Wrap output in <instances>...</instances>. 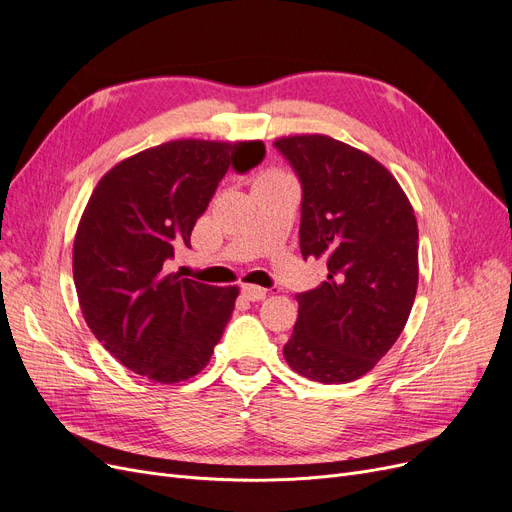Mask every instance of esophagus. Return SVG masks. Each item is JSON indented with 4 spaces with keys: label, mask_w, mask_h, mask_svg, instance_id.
Wrapping results in <instances>:
<instances>
[{
    "label": "esophagus",
    "mask_w": 512,
    "mask_h": 512,
    "mask_svg": "<svg viewBox=\"0 0 512 512\" xmlns=\"http://www.w3.org/2000/svg\"><path fill=\"white\" fill-rule=\"evenodd\" d=\"M266 289H263V287H257V285H244L242 287V295L246 297V299H249V301H259V299H263V297H266Z\"/></svg>",
    "instance_id": "34e87169"
}]
</instances>
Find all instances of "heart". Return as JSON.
<instances>
[{"instance_id":"heart-1","label":"heart","mask_w":512,"mask_h":512,"mask_svg":"<svg viewBox=\"0 0 512 512\" xmlns=\"http://www.w3.org/2000/svg\"><path fill=\"white\" fill-rule=\"evenodd\" d=\"M274 175H285V173H280V170H270V173H266L263 177H274Z\"/></svg>"}]
</instances>
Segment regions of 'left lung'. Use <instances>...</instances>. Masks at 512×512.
Masks as SVG:
<instances>
[{
    "instance_id": "8db88e82",
    "label": "left lung",
    "mask_w": 512,
    "mask_h": 512,
    "mask_svg": "<svg viewBox=\"0 0 512 512\" xmlns=\"http://www.w3.org/2000/svg\"><path fill=\"white\" fill-rule=\"evenodd\" d=\"M301 181L299 249L327 259V280L295 295L299 316L282 348L320 384L371 371L403 333L418 291V221L403 187L365 151L327 135L274 141Z\"/></svg>"
}]
</instances>
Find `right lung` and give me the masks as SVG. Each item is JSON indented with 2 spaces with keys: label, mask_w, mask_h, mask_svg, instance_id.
I'll return each instance as SVG.
<instances>
[{
  "label": "right lung",
  "mask_w": 512,
  "mask_h": 512,
  "mask_svg": "<svg viewBox=\"0 0 512 512\" xmlns=\"http://www.w3.org/2000/svg\"><path fill=\"white\" fill-rule=\"evenodd\" d=\"M263 156V141L177 139L124 158L92 189L73 240L75 291L94 337L132 373L177 384L211 361L240 289L168 274L166 261L189 246L227 168Z\"/></svg>",
  "instance_id": "add662e5"
}]
</instances>
